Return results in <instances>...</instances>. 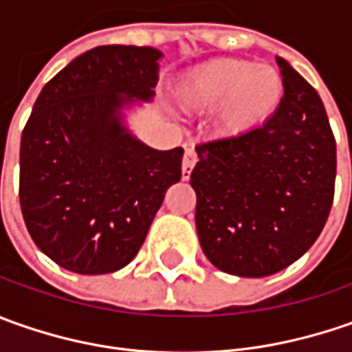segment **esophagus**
<instances>
[{"instance_id":"1","label":"esophagus","mask_w":352,"mask_h":352,"mask_svg":"<svg viewBox=\"0 0 352 352\" xmlns=\"http://www.w3.org/2000/svg\"><path fill=\"white\" fill-rule=\"evenodd\" d=\"M196 162H197L196 153H194L192 148H186V153H184V160H182L184 180H188V178H190V174H192V170H194V166H196Z\"/></svg>"}]
</instances>
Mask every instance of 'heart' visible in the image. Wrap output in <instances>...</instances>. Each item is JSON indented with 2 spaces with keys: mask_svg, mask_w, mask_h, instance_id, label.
Wrapping results in <instances>:
<instances>
[{
  "mask_svg": "<svg viewBox=\"0 0 352 352\" xmlns=\"http://www.w3.org/2000/svg\"><path fill=\"white\" fill-rule=\"evenodd\" d=\"M286 82L274 66L245 58H217L182 76L176 102L188 113H213V129L223 139H239L263 129L276 116Z\"/></svg>",
  "mask_w": 352,
  "mask_h": 352,
  "instance_id": "1",
  "label": "heart"
}]
</instances>
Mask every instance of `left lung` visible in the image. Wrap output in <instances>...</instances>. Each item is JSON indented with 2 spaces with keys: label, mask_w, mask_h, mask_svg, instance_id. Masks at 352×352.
<instances>
[{
  "label": "left lung",
  "mask_w": 352,
  "mask_h": 352,
  "mask_svg": "<svg viewBox=\"0 0 352 352\" xmlns=\"http://www.w3.org/2000/svg\"><path fill=\"white\" fill-rule=\"evenodd\" d=\"M286 96L252 135L197 144L190 184L196 229L210 263L263 278L296 263L329 217L337 151L318 91L276 56Z\"/></svg>",
  "instance_id": "left-lung-1"
}]
</instances>
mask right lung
Wrapping results in <instances>:
<instances>
[{"instance_id": "add662e5", "label": "right lung", "mask_w": 352, "mask_h": 352, "mask_svg": "<svg viewBox=\"0 0 352 352\" xmlns=\"http://www.w3.org/2000/svg\"><path fill=\"white\" fill-rule=\"evenodd\" d=\"M162 52L107 45L54 76L23 129L19 199L36 247L78 274H109L142 247L184 148L156 151L127 111L153 102Z\"/></svg>"}]
</instances>
